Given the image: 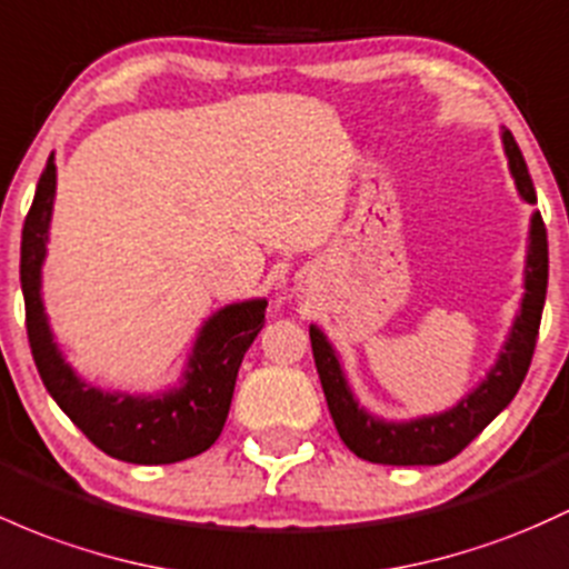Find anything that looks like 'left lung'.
<instances>
[{"instance_id": "left-lung-1", "label": "left lung", "mask_w": 569, "mask_h": 569, "mask_svg": "<svg viewBox=\"0 0 569 569\" xmlns=\"http://www.w3.org/2000/svg\"><path fill=\"white\" fill-rule=\"evenodd\" d=\"M502 146L508 156L510 174L516 180L518 197L523 202L535 204L532 178H529L527 161L518 151L513 134L502 129ZM548 289V237L546 223L538 210L529 221V246L527 264H523V297L521 308L513 318L508 340L499 351L495 367L486 372L476 389L461 397L451 410H442L435 416L410 418V421H386V418L372 416L370 410L361 408L359 399L353 397L348 386L346 370L340 365V356L327 340V335L310 323V346H313V359L318 378H321L323 395H327L329 413L340 432L342 442L359 459L376 461V465H442L465 451L476 437L489 427L495 418L502 413L521 389L527 378L529 365H532L535 342H538L542 305H546Z\"/></svg>"}]
</instances>
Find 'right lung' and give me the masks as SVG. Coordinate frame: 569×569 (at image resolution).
I'll list each match as a JSON object with an SVG mask.
<instances>
[{"mask_svg":"<svg viewBox=\"0 0 569 569\" xmlns=\"http://www.w3.org/2000/svg\"><path fill=\"white\" fill-rule=\"evenodd\" d=\"M56 197L53 153L37 183L21 234V289L27 335L48 395L99 451L132 465H172L208 451L227 423L237 370L264 323L267 299H246L204 321L189 365L174 389L121 395L86 383L61 353L42 305V261L48 253Z\"/></svg>","mask_w":569,"mask_h":569,"instance_id":"1","label":"right lung"}]
</instances>
